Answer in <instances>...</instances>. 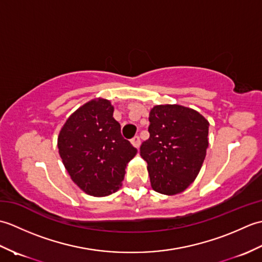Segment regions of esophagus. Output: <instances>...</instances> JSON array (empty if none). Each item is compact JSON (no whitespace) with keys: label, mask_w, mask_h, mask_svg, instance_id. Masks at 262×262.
<instances>
[{"label":"esophagus","mask_w":262,"mask_h":262,"mask_svg":"<svg viewBox=\"0 0 262 262\" xmlns=\"http://www.w3.org/2000/svg\"><path fill=\"white\" fill-rule=\"evenodd\" d=\"M130 143L133 144V146H135V147H140V145H141V140H140V137L138 136H135V137H133L132 140H130Z\"/></svg>","instance_id":"1"}]
</instances>
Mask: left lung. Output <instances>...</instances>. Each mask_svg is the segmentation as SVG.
<instances>
[{
    "label": "left lung",
    "instance_id": "obj_1",
    "mask_svg": "<svg viewBox=\"0 0 262 262\" xmlns=\"http://www.w3.org/2000/svg\"><path fill=\"white\" fill-rule=\"evenodd\" d=\"M149 138L141 145L151 186L157 192L180 193L198 176L208 147L209 122L198 111L159 104L149 113Z\"/></svg>",
    "mask_w": 262,
    "mask_h": 262
}]
</instances>
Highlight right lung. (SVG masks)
<instances>
[{"label":"right lung","mask_w":262,"mask_h":262,"mask_svg":"<svg viewBox=\"0 0 262 262\" xmlns=\"http://www.w3.org/2000/svg\"><path fill=\"white\" fill-rule=\"evenodd\" d=\"M109 100L93 99L66 120L57 146L71 179L85 193L104 197L118 190L137 149L120 134Z\"/></svg>","instance_id":"right-lung-1"}]
</instances>
